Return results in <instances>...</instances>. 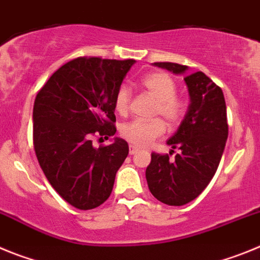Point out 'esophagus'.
Masks as SVG:
<instances>
[{"instance_id": "1", "label": "esophagus", "mask_w": 260, "mask_h": 260, "mask_svg": "<svg viewBox=\"0 0 260 260\" xmlns=\"http://www.w3.org/2000/svg\"><path fill=\"white\" fill-rule=\"evenodd\" d=\"M128 152H130V155H135V153L139 152V148L135 146H130V150H128Z\"/></svg>"}]
</instances>
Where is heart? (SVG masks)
<instances>
[{
    "label": "heart",
    "mask_w": 260,
    "mask_h": 260,
    "mask_svg": "<svg viewBox=\"0 0 260 260\" xmlns=\"http://www.w3.org/2000/svg\"><path fill=\"white\" fill-rule=\"evenodd\" d=\"M142 87L157 102L155 113L160 114L167 121L168 125H174L180 121L185 112V104L181 99L176 96V83L169 75L161 71L151 73L142 79ZM128 104H130V89L126 86H121L114 98V108L117 113H127ZM164 132L165 126L160 119H152V121L135 119L122 126L121 135L133 146L147 147L158 137H161Z\"/></svg>",
    "instance_id": "heart-1"
}]
</instances>
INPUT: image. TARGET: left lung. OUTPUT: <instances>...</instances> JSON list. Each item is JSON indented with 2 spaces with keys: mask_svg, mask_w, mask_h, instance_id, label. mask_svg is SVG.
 I'll list each match as a JSON object with an SVG mask.
<instances>
[{
  "mask_svg": "<svg viewBox=\"0 0 260 260\" xmlns=\"http://www.w3.org/2000/svg\"><path fill=\"white\" fill-rule=\"evenodd\" d=\"M152 65L183 75L190 104L180 127L167 141L173 150H181L180 153L174 160L152 153L146 178L157 201L168 206H183L207 187L221 160L228 139L224 93L202 71L189 74L187 66L172 62Z\"/></svg>",
  "mask_w": 260,
  "mask_h": 260,
  "instance_id": "left-lung-1",
  "label": "left lung"
}]
</instances>
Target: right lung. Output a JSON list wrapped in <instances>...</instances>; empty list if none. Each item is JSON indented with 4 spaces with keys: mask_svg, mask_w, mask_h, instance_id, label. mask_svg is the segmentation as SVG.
Wrapping results in <instances>:
<instances>
[{
    "mask_svg": "<svg viewBox=\"0 0 260 260\" xmlns=\"http://www.w3.org/2000/svg\"><path fill=\"white\" fill-rule=\"evenodd\" d=\"M135 59L79 57L48 79L34 104V146L53 189L78 210L109 198L116 173L128 155L127 142L93 147L91 135L116 134L114 98Z\"/></svg>",
    "mask_w": 260,
    "mask_h": 260,
    "instance_id": "obj_1",
    "label": "right lung"
}]
</instances>
